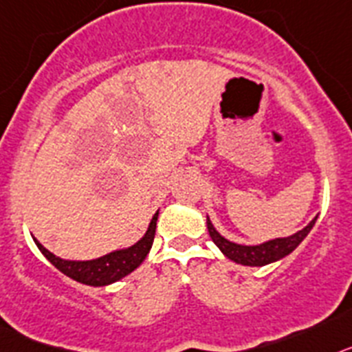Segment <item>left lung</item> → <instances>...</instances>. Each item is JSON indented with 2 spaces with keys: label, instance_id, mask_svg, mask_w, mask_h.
Wrapping results in <instances>:
<instances>
[{
  "label": "left lung",
  "instance_id": "obj_1",
  "mask_svg": "<svg viewBox=\"0 0 352 352\" xmlns=\"http://www.w3.org/2000/svg\"><path fill=\"white\" fill-rule=\"evenodd\" d=\"M316 221H317V216L308 223L303 230L296 232V234L289 235V237H276V239L265 241V243L255 244V246H246V244H237L225 239V237H223L216 228H214L209 216H207V230H209L210 239H212L214 244L221 250L223 255L228 256V258L234 261L235 264L252 265V267H262V265L273 264V262L280 261V258H283V256L290 255V253L294 252L299 244L303 243L305 237L310 234V230L314 228Z\"/></svg>",
  "mask_w": 352,
  "mask_h": 352
}]
</instances>
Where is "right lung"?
I'll list each match as a JSON object with an SVG mask.
<instances>
[{
  "instance_id": "obj_1",
  "label": "right lung",
  "mask_w": 352,
  "mask_h": 352,
  "mask_svg": "<svg viewBox=\"0 0 352 352\" xmlns=\"http://www.w3.org/2000/svg\"><path fill=\"white\" fill-rule=\"evenodd\" d=\"M159 212L154 214V218L151 219V225L146 228L145 235L138 243H134L133 246L124 250H115V252L102 255L94 261H67V258H60L49 250H45L38 241L33 237L35 244L42 252V255L47 258L58 271H62L65 276L72 278L76 282L85 283V285L91 287H104L111 285V283L118 282L129 273H133L134 269L138 267L145 256L148 255L154 243L155 235V223H157Z\"/></svg>"
}]
</instances>
